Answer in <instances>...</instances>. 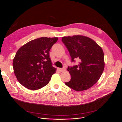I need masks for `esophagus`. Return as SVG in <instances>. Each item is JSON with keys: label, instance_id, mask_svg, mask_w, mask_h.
Here are the masks:
<instances>
[{"label": "esophagus", "instance_id": "34e87169", "mask_svg": "<svg viewBox=\"0 0 122 122\" xmlns=\"http://www.w3.org/2000/svg\"><path fill=\"white\" fill-rule=\"evenodd\" d=\"M65 68H58V70L60 72H63L64 71H65Z\"/></svg>", "mask_w": 122, "mask_h": 122}]
</instances>
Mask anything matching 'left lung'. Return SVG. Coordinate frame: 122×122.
<instances>
[{
  "label": "left lung",
  "instance_id": "left-lung-1",
  "mask_svg": "<svg viewBox=\"0 0 122 122\" xmlns=\"http://www.w3.org/2000/svg\"><path fill=\"white\" fill-rule=\"evenodd\" d=\"M62 42L71 57V62L79 61L78 64L67 69L71 78L66 86L77 91L88 89L96 83L104 68V53L92 39L82 36H64Z\"/></svg>",
  "mask_w": 122,
  "mask_h": 122
}]
</instances>
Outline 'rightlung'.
Segmentation results:
<instances>
[{
    "label": "right lung",
    "mask_w": 122,
    "mask_h": 122,
    "mask_svg": "<svg viewBox=\"0 0 122 122\" xmlns=\"http://www.w3.org/2000/svg\"><path fill=\"white\" fill-rule=\"evenodd\" d=\"M57 38L42 37L30 41L17 51L13 61L14 72L20 84L31 90L49 83L56 72L49 57L51 47Z\"/></svg>",
    "instance_id": "obj_1"
}]
</instances>
